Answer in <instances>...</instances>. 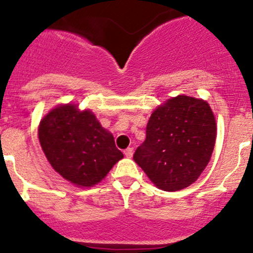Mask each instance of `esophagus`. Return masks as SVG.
<instances>
[{"mask_svg": "<svg viewBox=\"0 0 253 253\" xmlns=\"http://www.w3.org/2000/svg\"><path fill=\"white\" fill-rule=\"evenodd\" d=\"M124 154H125V156H126L127 158H131L132 156H133V149L132 148H128V149H126L124 151Z\"/></svg>", "mask_w": 253, "mask_h": 253, "instance_id": "1", "label": "esophagus"}]
</instances>
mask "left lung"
<instances>
[{"label": "left lung", "instance_id": "8db88e82", "mask_svg": "<svg viewBox=\"0 0 253 253\" xmlns=\"http://www.w3.org/2000/svg\"><path fill=\"white\" fill-rule=\"evenodd\" d=\"M215 140L216 121L208 102L179 95L151 114L146 139L133 160L156 187L174 192L198 179Z\"/></svg>", "mask_w": 253, "mask_h": 253}]
</instances>
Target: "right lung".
Instances as JSON below:
<instances>
[{"label":"right lung","instance_id":"right-lung-1","mask_svg":"<svg viewBox=\"0 0 253 253\" xmlns=\"http://www.w3.org/2000/svg\"><path fill=\"white\" fill-rule=\"evenodd\" d=\"M38 138L51 167L80 187L98 184L124 157L95 114L73 104L50 110L41 121Z\"/></svg>","mask_w":253,"mask_h":253}]
</instances>
